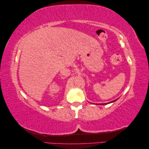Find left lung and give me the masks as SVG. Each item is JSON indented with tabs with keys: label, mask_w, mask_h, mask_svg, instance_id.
<instances>
[{
	"label": "left lung",
	"mask_w": 149,
	"mask_h": 149,
	"mask_svg": "<svg viewBox=\"0 0 149 149\" xmlns=\"http://www.w3.org/2000/svg\"><path fill=\"white\" fill-rule=\"evenodd\" d=\"M112 102H113V101H112Z\"/></svg>",
	"instance_id": "8db88e82"
}]
</instances>
